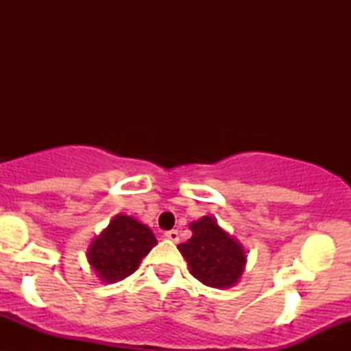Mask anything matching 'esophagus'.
<instances>
[{"instance_id":"obj_1","label":"esophagus","mask_w":351,"mask_h":351,"mask_svg":"<svg viewBox=\"0 0 351 351\" xmlns=\"http://www.w3.org/2000/svg\"><path fill=\"white\" fill-rule=\"evenodd\" d=\"M165 237L173 241V243H178V241H180V231H178V229H170V231L165 232Z\"/></svg>"}]
</instances>
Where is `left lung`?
I'll return each instance as SVG.
<instances>
[{
    "label": "left lung",
    "instance_id": "8db88e82",
    "mask_svg": "<svg viewBox=\"0 0 351 351\" xmlns=\"http://www.w3.org/2000/svg\"><path fill=\"white\" fill-rule=\"evenodd\" d=\"M191 231L193 236L178 249L193 276L208 287L234 285L244 271L243 245L217 226L215 217H201L191 224Z\"/></svg>",
    "mask_w": 351,
    "mask_h": 351
}]
</instances>
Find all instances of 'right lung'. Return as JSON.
Masks as SVG:
<instances>
[{"label":"right lung","instance_id":"obj_1","mask_svg":"<svg viewBox=\"0 0 351 351\" xmlns=\"http://www.w3.org/2000/svg\"><path fill=\"white\" fill-rule=\"evenodd\" d=\"M156 244L150 228L119 215L88 249V263L104 282L122 280L134 274L140 261Z\"/></svg>","mask_w":351,"mask_h":351}]
</instances>
